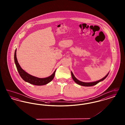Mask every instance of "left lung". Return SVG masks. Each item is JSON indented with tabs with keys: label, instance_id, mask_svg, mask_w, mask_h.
Returning <instances> with one entry per match:
<instances>
[{
	"label": "left lung",
	"instance_id": "1",
	"mask_svg": "<svg viewBox=\"0 0 125 125\" xmlns=\"http://www.w3.org/2000/svg\"><path fill=\"white\" fill-rule=\"evenodd\" d=\"M71 74L72 77L73 79V81L76 83L80 85H81V86H94V85H95L96 84H97V83H99V82H100L101 81H103L107 77L108 75L109 74V73L107 74V75L104 77L102 78L101 80H99V81H97L96 82H92V83H84V82H82L81 81H79L78 80H77L76 78L75 77V76H74L73 74V73L71 72Z\"/></svg>",
	"mask_w": 125,
	"mask_h": 125
}]
</instances>
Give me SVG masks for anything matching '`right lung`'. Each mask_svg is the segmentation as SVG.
<instances>
[{
    "label": "right lung",
    "instance_id": "add662e5",
    "mask_svg": "<svg viewBox=\"0 0 125 125\" xmlns=\"http://www.w3.org/2000/svg\"><path fill=\"white\" fill-rule=\"evenodd\" d=\"M14 59L15 64L16 66L17 69L18 70V73L21 76V77L22 78V79L26 82H28L31 84H33L35 85H37V86L43 85L51 82L54 77L56 70L50 76L44 78L36 77L28 73L27 72H26L21 68V66L18 63V60L16 58V49L15 51Z\"/></svg>",
    "mask_w": 125,
    "mask_h": 125
}]
</instances>
